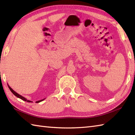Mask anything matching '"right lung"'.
<instances>
[{
	"mask_svg": "<svg viewBox=\"0 0 135 135\" xmlns=\"http://www.w3.org/2000/svg\"><path fill=\"white\" fill-rule=\"evenodd\" d=\"M8 88H9V89L11 90V92H12V93H13V94H14V95H15L16 97H18V98L21 99V100H24V101L27 102H28V103L32 102V101H30V100H27L26 98H25L24 97H23V96H21V95H20V94H19L18 93H17V92H16L15 91H14V90H13V89H11V88H10V86L8 85ZM45 99H44L41 100H38V101H36V103H39V102H42L43 100H44Z\"/></svg>",
	"mask_w": 135,
	"mask_h": 135,
	"instance_id": "add662e5",
	"label": "right lung"
}]
</instances>
